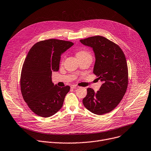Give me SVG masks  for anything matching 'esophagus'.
I'll return each instance as SVG.
<instances>
[{
	"label": "esophagus",
	"mask_w": 151,
	"mask_h": 151,
	"mask_svg": "<svg viewBox=\"0 0 151 151\" xmlns=\"http://www.w3.org/2000/svg\"><path fill=\"white\" fill-rule=\"evenodd\" d=\"M79 87L78 86H77V85H73L72 86H71V88H73V89H77V88H78Z\"/></svg>",
	"instance_id": "obj_1"
}]
</instances>
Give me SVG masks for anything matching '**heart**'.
<instances>
[{"instance_id":"obj_1","label":"heart","mask_w":151,"mask_h":151,"mask_svg":"<svg viewBox=\"0 0 151 151\" xmlns=\"http://www.w3.org/2000/svg\"><path fill=\"white\" fill-rule=\"evenodd\" d=\"M86 55H91L89 52L85 51V50H81L77 52V57H83V56H86Z\"/></svg>"}]
</instances>
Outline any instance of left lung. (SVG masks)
<instances>
[{
    "label": "left lung",
    "instance_id": "left-lung-1",
    "mask_svg": "<svg viewBox=\"0 0 151 151\" xmlns=\"http://www.w3.org/2000/svg\"><path fill=\"white\" fill-rule=\"evenodd\" d=\"M80 42L93 50L96 58L93 73L103 82L97 92L87 89L83 105L97 115L108 113L119 105L127 88L128 70L124 54L118 45L103 36L91 37Z\"/></svg>",
    "mask_w": 151,
    "mask_h": 151
}]
</instances>
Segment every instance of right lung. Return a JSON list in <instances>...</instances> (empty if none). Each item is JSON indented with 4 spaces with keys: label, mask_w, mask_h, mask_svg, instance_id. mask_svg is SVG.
Wrapping results in <instances>:
<instances>
[{
    "label": "right lung",
    "mask_w": 151,
    "mask_h": 151,
    "mask_svg": "<svg viewBox=\"0 0 151 151\" xmlns=\"http://www.w3.org/2000/svg\"><path fill=\"white\" fill-rule=\"evenodd\" d=\"M74 45L71 42L48 39L34 44L23 65L21 92L30 109L49 117L62 107L70 87H59L52 82V72L58 71L62 54Z\"/></svg>",
    "instance_id": "add662e5"
}]
</instances>
